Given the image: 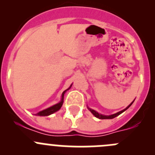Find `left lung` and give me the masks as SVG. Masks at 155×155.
<instances>
[{"mask_svg":"<svg viewBox=\"0 0 155 155\" xmlns=\"http://www.w3.org/2000/svg\"><path fill=\"white\" fill-rule=\"evenodd\" d=\"M133 103H134V101H133V102L131 103V104H130V105L128 106V107H127L126 109H123L122 111H120V112H117V113L113 114V115H101V114H99V113H98V112H97L96 111L94 110V109H90V108H88V109L91 111V113L93 114V115H94L95 117H97V118H100V119H112V118H115V117H116V116H118V115H119L120 114H121V113H122V112H124V111L126 110V109H127L128 108H129L130 107L131 105H132Z\"/></svg>","mask_w":155,"mask_h":155,"instance_id":"obj_1","label":"left lung"}]
</instances>
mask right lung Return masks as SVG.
I'll use <instances>...</instances> for the list:
<instances>
[{"label":"right lung","instance_id":"obj_1","mask_svg":"<svg viewBox=\"0 0 155 155\" xmlns=\"http://www.w3.org/2000/svg\"><path fill=\"white\" fill-rule=\"evenodd\" d=\"M66 91H64L63 93H62V98H61V101L60 103H58V104H55V105L52 106V107L48 108V109H44V110L41 111V112H38V113H37V114H36V115H40V116H47V115H51V114L54 113V112H57L58 110H59V109H61V107H62V105H63V103H64V94H65V92H66Z\"/></svg>","mask_w":155,"mask_h":155}]
</instances>
